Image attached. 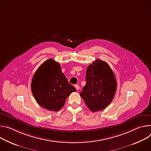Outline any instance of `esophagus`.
Returning a JSON list of instances; mask_svg holds the SVG:
<instances>
[{"instance_id":"esophagus-1","label":"esophagus","mask_w":151,"mask_h":151,"mask_svg":"<svg viewBox=\"0 0 151 151\" xmlns=\"http://www.w3.org/2000/svg\"><path fill=\"white\" fill-rule=\"evenodd\" d=\"M74 86H75V88H76V90H77V91H78V90L80 89L79 86H78V85H76Z\"/></svg>"}]
</instances>
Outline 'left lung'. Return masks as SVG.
<instances>
[{
  "label": "left lung",
  "instance_id": "1",
  "mask_svg": "<svg viewBox=\"0 0 151 151\" xmlns=\"http://www.w3.org/2000/svg\"><path fill=\"white\" fill-rule=\"evenodd\" d=\"M116 87V77L110 66L102 60L96 59L87 68L86 85L80 95L90 110L95 112L110 104Z\"/></svg>",
  "mask_w": 151,
  "mask_h": 151
}]
</instances>
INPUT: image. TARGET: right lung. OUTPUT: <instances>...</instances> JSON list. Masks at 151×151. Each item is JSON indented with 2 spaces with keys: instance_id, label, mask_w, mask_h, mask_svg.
I'll return each mask as SVG.
<instances>
[{
  "instance_id": "add662e5",
  "label": "right lung",
  "mask_w": 151,
  "mask_h": 151,
  "mask_svg": "<svg viewBox=\"0 0 151 151\" xmlns=\"http://www.w3.org/2000/svg\"><path fill=\"white\" fill-rule=\"evenodd\" d=\"M31 90L39 105L55 111L61 109L66 98L76 91L62 72L59 63L52 59L45 60L35 73Z\"/></svg>"
}]
</instances>
